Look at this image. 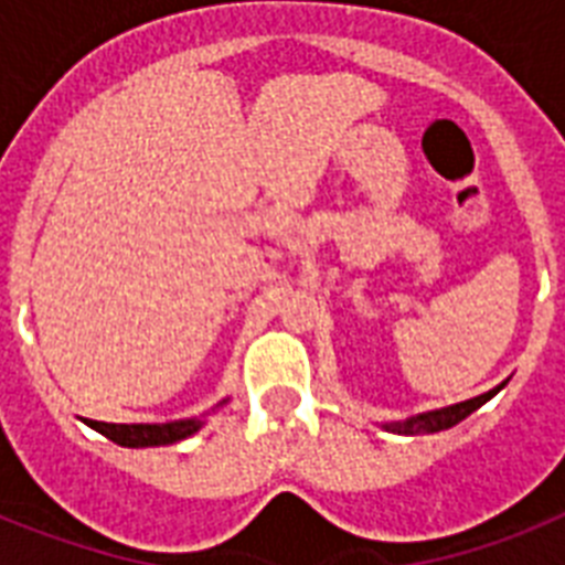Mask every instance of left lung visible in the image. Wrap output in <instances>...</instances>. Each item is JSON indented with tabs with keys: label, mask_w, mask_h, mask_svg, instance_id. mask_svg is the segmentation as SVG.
Segmentation results:
<instances>
[{
	"label": "left lung",
	"mask_w": 565,
	"mask_h": 565,
	"mask_svg": "<svg viewBox=\"0 0 565 565\" xmlns=\"http://www.w3.org/2000/svg\"><path fill=\"white\" fill-rule=\"evenodd\" d=\"M501 386L499 384L495 390H490V393L483 395H475V398H469V402H460V404H451V407H439V411H428V413H416V416H411V419L404 422H386L384 428L393 430V434H437V430H446L451 428V425H457V422H463L469 413H475L481 404H487L492 398V395L499 393Z\"/></svg>",
	"instance_id": "8db88e82"
}]
</instances>
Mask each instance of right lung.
Segmentation results:
<instances>
[{
	"label": "right lung",
	"instance_id": "1",
	"mask_svg": "<svg viewBox=\"0 0 565 565\" xmlns=\"http://www.w3.org/2000/svg\"><path fill=\"white\" fill-rule=\"evenodd\" d=\"M225 404V402H222ZM90 428L114 439L117 446L126 448H149V446H172L179 439L193 437L195 430L202 428L204 419H179L163 422V425H114V422H87Z\"/></svg>",
	"mask_w": 565,
	"mask_h": 565
}]
</instances>
